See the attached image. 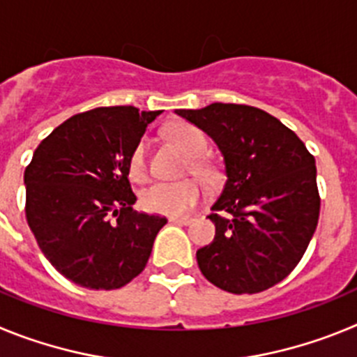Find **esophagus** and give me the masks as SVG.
I'll list each match as a JSON object with an SVG mask.
<instances>
[{"mask_svg":"<svg viewBox=\"0 0 357 357\" xmlns=\"http://www.w3.org/2000/svg\"><path fill=\"white\" fill-rule=\"evenodd\" d=\"M169 222L178 223V225H189V223L193 222V218L191 216H172L169 218Z\"/></svg>","mask_w":357,"mask_h":357,"instance_id":"esophagus-1","label":"esophagus"}]
</instances>
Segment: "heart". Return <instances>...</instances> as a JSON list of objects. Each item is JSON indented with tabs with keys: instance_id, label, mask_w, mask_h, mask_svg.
Segmentation results:
<instances>
[{
	"instance_id": "heart-1",
	"label": "heart",
	"mask_w": 357,
	"mask_h": 357,
	"mask_svg": "<svg viewBox=\"0 0 357 357\" xmlns=\"http://www.w3.org/2000/svg\"><path fill=\"white\" fill-rule=\"evenodd\" d=\"M166 139L175 148L191 159V169L202 181H216L218 172L213 164L200 159L209 148L206 134L191 123L176 121L166 128ZM128 172L134 181L141 182L146 178V151L144 143H137L128 159ZM202 198V188L197 181L182 182H155L146 188L141 195V204L148 213L162 216H182L193 209Z\"/></svg>"
}]
</instances>
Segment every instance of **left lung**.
<instances>
[{"label":"left lung","mask_w":357,"mask_h":357,"mask_svg":"<svg viewBox=\"0 0 357 357\" xmlns=\"http://www.w3.org/2000/svg\"><path fill=\"white\" fill-rule=\"evenodd\" d=\"M176 114L213 137L227 182L211 207L213 243L197 252L200 272L229 293H259L289 275L320 216L314 157L264 110L211 103Z\"/></svg>","instance_id":"left-lung-1"}]
</instances>
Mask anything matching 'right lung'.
<instances>
[{
    "mask_svg": "<svg viewBox=\"0 0 357 357\" xmlns=\"http://www.w3.org/2000/svg\"><path fill=\"white\" fill-rule=\"evenodd\" d=\"M159 114L119 105L73 116L43 139L24 169V213L37 245L82 288L128 284L168 223L132 209L137 198L128 182L132 150Z\"/></svg>",
    "mask_w": 357,
    "mask_h": 357,
    "instance_id": "add662e5",
    "label": "right lung"
}]
</instances>
